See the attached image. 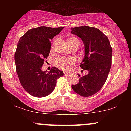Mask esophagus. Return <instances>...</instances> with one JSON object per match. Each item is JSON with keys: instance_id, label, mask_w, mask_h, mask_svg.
Listing matches in <instances>:
<instances>
[{"instance_id": "esophagus-1", "label": "esophagus", "mask_w": 131, "mask_h": 131, "mask_svg": "<svg viewBox=\"0 0 131 131\" xmlns=\"http://www.w3.org/2000/svg\"><path fill=\"white\" fill-rule=\"evenodd\" d=\"M64 75H65V76H70V75H71V74H70V73H66V72H64Z\"/></svg>"}]
</instances>
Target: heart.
<instances>
[{
	"label": "heart",
	"instance_id": "1",
	"mask_svg": "<svg viewBox=\"0 0 131 131\" xmlns=\"http://www.w3.org/2000/svg\"><path fill=\"white\" fill-rule=\"evenodd\" d=\"M78 39L76 37H70L68 39L69 44L70 46L73 45L75 40H77ZM75 60L73 58H68L66 57H61V58H57L55 61V64L58 67L60 68L63 70H69L71 68L73 64H74Z\"/></svg>",
	"mask_w": 131,
	"mask_h": 131
}]
</instances>
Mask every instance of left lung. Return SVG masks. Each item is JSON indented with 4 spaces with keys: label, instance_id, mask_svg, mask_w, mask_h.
Here are the masks:
<instances>
[{
    "label": "left lung",
    "instance_id": "1",
    "mask_svg": "<svg viewBox=\"0 0 131 131\" xmlns=\"http://www.w3.org/2000/svg\"><path fill=\"white\" fill-rule=\"evenodd\" d=\"M72 34L80 37L84 45V57L80 67L88 74L79 77L71 88L82 97H89L101 89L108 78L112 65V48L107 36L97 28L79 26L71 28Z\"/></svg>",
    "mask_w": 131,
    "mask_h": 131
}]
</instances>
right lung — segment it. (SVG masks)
<instances>
[{
  "label": "right lung",
  "mask_w": 131,
  "mask_h": 131,
  "mask_svg": "<svg viewBox=\"0 0 131 131\" xmlns=\"http://www.w3.org/2000/svg\"><path fill=\"white\" fill-rule=\"evenodd\" d=\"M63 29L40 26L29 29L19 39L15 53L16 70L23 88L35 97L41 98L53 92L62 71L52 68L42 71L44 60L50 51V40Z\"/></svg>",
  "instance_id": "1"
}]
</instances>
